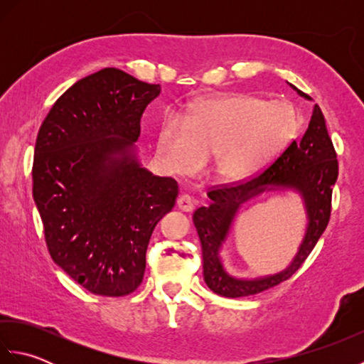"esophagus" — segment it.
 <instances>
[{
	"label": "esophagus",
	"mask_w": 364,
	"mask_h": 364,
	"mask_svg": "<svg viewBox=\"0 0 364 364\" xmlns=\"http://www.w3.org/2000/svg\"><path fill=\"white\" fill-rule=\"evenodd\" d=\"M176 206L180 208V210H181V211H184V213H191L192 210H194V200H192V197H191V196H188V194H183V196L178 197V200H176Z\"/></svg>",
	"instance_id": "34e87169"
}]
</instances>
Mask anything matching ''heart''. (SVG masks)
Here are the masks:
<instances>
[{"instance_id": "1", "label": "heart", "mask_w": 364, "mask_h": 364, "mask_svg": "<svg viewBox=\"0 0 364 364\" xmlns=\"http://www.w3.org/2000/svg\"><path fill=\"white\" fill-rule=\"evenodd\" d=\"M299 129L296 109L244 94L198 103L159 123L156 151L173 173L189 175L215 158V170L227 181H242L261 172Z\"/></svg>"}]
</instances>
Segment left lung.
Instances as JSON below:
<instances>
[{
    "label": "left lung",
    "mask_w": 364,
    "mask_h": 364,
    "mask_svg": "<svg viewBox=\"0 0 364 364\" xmlns=\"http://www.w3.org/2000/svg\"><path fill=\"white\" fill-rule=\"evenodd\" d=\"M297 94L310 100L296 86ZM338 178V159L333 142L328 136L326 119L314 105L311 120L300 142L292 141L272 164L250 180L219 184L208 191L211 203L196 210L192 219L202 242L203 277L208 288L223 297H247L266 291L288 280L304 264L319 237L326 231L331 214V192ZM274 187H288L301 192L306 202L309 227L301 249L291 266L283 273L239 281L228 276L220 262L218 252L225 240L238 206L245 199Z\"/></svg>",
    "instance_id": "obj_1"
}]
</instances>
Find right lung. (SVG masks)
Listing matches in <instances>:
<instances>
[{"label": "right lung", "mask_w": 364, "mask_h": 364, "mask_svg": "<svg viewBox=\"0 0 364 364\" xmlns=\"http://www.w3.org/2000/svg\"><path fill=\"white\" fill-rule=\"evenodd\" d=\"M159 84L103 68L60 95L38 129L33 197L53 261L92 294L122 297L142 283L156 223L178 183L142 168L141 119Z\"/></svg>", "instance_id": "obj_1"}]
</instances>
